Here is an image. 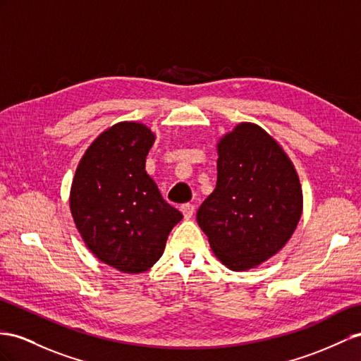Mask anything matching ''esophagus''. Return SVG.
<instances>
[{"mask_svg": "<svg viewBox=\"0 0 361 361\" xmlns=\"http://www.w3.org/2000/svg\"><path fill=\"white\" fill-rule=\"evenodd\" d=\"M180 210L183 212V215H184V218H186V219H189V218H192V215H193V212H195V206H193V204H190V202H186V204H183V206L180 207Z\"/></svg>", "mask_w": 361, "mask_h": 361, "instance_id": "esophagus-1", "label": "esophagus"}]
</instances>
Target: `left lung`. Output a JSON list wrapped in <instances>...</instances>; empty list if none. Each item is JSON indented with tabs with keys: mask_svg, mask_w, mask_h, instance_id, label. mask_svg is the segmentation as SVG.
<instances>
[{
	"mask_svg": "<svg viewBox=\"0 0 361 361\" xmlns=\"http://www.w3.org/2000/svg\"><path fill=\"white\" fill-rule=\"evenodd\" d=\"M216 151V186L197 223L227 269H256L282 250L299 224V175L282 146L252 122L221 137Z\"/></svg>",
	"mask_w": 361,
	"mask_h": 361,
	"instance_id": "1",
	"label": "left lung"
}]
</instances>
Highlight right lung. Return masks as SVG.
<instances>
[{
  "mask_svg": "<svg viewBox=\"0 0 361 361\" xmlns=\"http://www.w3.org/2000/svg\"><path fill=\"white\" fill-rule=\"evenodd\" d=\"M154 142L143 123L109 126L82 155L70 189L71 216L88 250L128 274L149 270L183 219L145 171Z\"/></svg>",
  "mask_w": 361,
  "mask_h": 361,
  "instance_id": "obj_1",
  "label": "right lung"
}]
</instances>
